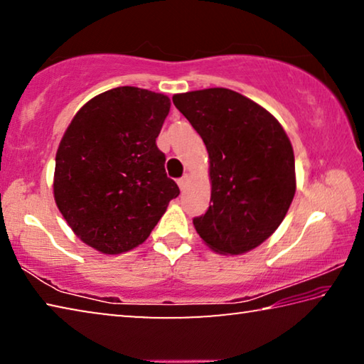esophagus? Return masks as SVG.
<instances>
[{
    "instance_id": "esophagus-1",
    "label": "esophagus",
    "mask_w": 364,
    "mask_h": 364,
    "mask_svg": "<svg viewBox=\"0 0 364 364\" xmlns=\"http://www.w3.org/2000/svg\"><path fill=\"white\" fill-rule=\"evenodd\" d=\"M188 184H189V176L188 175H184L183 178H180V180H178V186H180L181 191L186 189Z\"/></svg>"
}]
</instances>
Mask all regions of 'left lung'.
<instances>
[{
  "mask_svg": "<svg viewBox=\"0 0 364 364\" xmlns=\"http://www.w3.org/2000/svg\"><path fill=\"white\" fill-rule=\"evenodd\" d=\"M173 104L200 134L210 159L208 210L193 220L208 247L239 255L282 223L295 194L292 144L281 123L226 88L175 95Z\"/></svg>",
  "mask_w": 364,
  "mask_h": 364,
  "instance_id": "left-lung-1",
  "label": "left lung"
}]
</instances>
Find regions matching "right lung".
Returning a JSON list of instances; mask_svg holds the SVG:
<instances>
[{
  "mask_svg": "<svg viewBox=\"0 0 364 364\" xmlns=\"http://www.w3.org/2000/svg\"><path fill=\"white\" fill-rule=\"evenodd\" d=\"M168 112L167 96L119 86L73 117L56 154L54 199L90 247L114 255L143 244L180 194L156 144Z\"/></svg>",
  "mask_w": 364,
  "mask_h": 364,
  "instance_id": "obj_1",
  "label": "right lung"
}]
</instances>
